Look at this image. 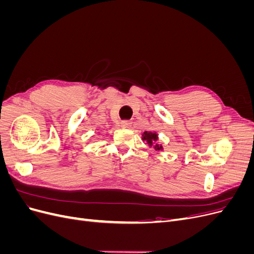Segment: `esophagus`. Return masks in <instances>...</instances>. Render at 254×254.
Instances as JSON below:
<instances>
[{"label":"esophagus","instance_id":"1","mask_svg":"<svg viewBox=\"0 0 254 254\" xmlns=\"http://www.w3.org/2000/svg\"><path fill=\"white\" fill-rule=\"evenodd\" d=\"M122 128H130L132 126V122L131 121H123L121 123Z\"/></svg>","mask_w":254,"mask_h":254}]
</instances>
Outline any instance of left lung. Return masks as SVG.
Wrapping results in <instances>:
<instances>
[{"instance_id":"1","label":"left lung","mask_w":254,"mask_h":254,"mask_svg":"<svg viewBox=\"0 0 254 254\" xmlns=\"http://www.w3.org/2000/svg\"><path fill=\"white\" fill-rule=\"evenodd\" d=\"M143 140L147 142L149 144V146L152 145V143H155L157 140H158V135L157 133H152V132H148V131H145L143 133ZM155 148L157 150H160L161 148H162V146H159L158 144L155 145Z\"/></svg>"}]
</instances>
